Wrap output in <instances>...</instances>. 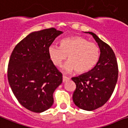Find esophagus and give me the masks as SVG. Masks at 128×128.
I'll list each match as a JSON object with an SVG mask.
<instances>
[{
  "label": "esophagus",
  "mask_w": 128,
  "mask_h": 128,
  "mask_svg": "<svg viewBox=\"0 0 128 128\" xmlns=\"http://www.w3.org/2000/svg\"><path fill=\"white\" fill-rule=\"evenodd\" d=\"M69 80V77H67V76H64V75H63V82H66L67 80Z\"/></svg>",
  "instance_id": "34e87169"
}]
</instances>
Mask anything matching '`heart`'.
<instances>
[{"label":"heart","mask_w":128,"mask_h":128,"mask_svg":"<svg viewBox=\"0 0 128 128\" xmlns=\"http://www.w3.org/2000/svg\"><path fill=\"white\" fill-rule=\"evenodd\" d=\"M48 54L56 67H61L67 56L69 61L64 69L69 72L75 70L77 73L82 74L96 66L100 58V50L96 44L82 37L71 36L61 40L59 47L51 46Z\"/></svg>","instance_id":"1"}]
</instances>
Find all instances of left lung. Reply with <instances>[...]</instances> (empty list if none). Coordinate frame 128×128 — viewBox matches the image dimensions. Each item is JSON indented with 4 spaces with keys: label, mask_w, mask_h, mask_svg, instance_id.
<instances>
[{
    "label": "left lung",
    "mask_w": 128,
    "mask_h": 128,
    "mask_svg": "<svg viewBox=\"0 0 128 128\" xmlns=\"http://www.w3.org/2000/svg\"><path fill=\"white\" fill-rule=\"evenodd\" d=\"M100 48L98 63L89 72L72 77L76 89L72 94L74 104L82 110L92 111L102 106L114 92L118 76L117 60L113 50L91 32Z\"/></svg>",
    "instance_id": "left-lung-1"
}]
</instances>
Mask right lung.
Here are the masks:
<instances>
[{
  "instance_id": "add662e5",
  "label": "right lung",
  "mask_w": 128,
  "mask_h": 128,
  "mask_svg": "<svg viewBox=\"0 0 128 128\" xmlns=\"http://www.w3.org/2000/svg\"><path fill=\"white\" fill-rule=\"evenodd\" d=\"M63 33L51 28L32 32L12 51L8 66L11 89L22 106L32 112H44L54 104L55 90L63 81L50 60L48 49Z\"/></svg>"
}]
</instances>
